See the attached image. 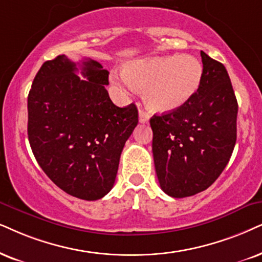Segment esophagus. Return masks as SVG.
Returning a JSON list of instances; mask_svg holds the SVG:
<instances>
[{
	"label": "esophagus",
	"mask_w": 262,
	"mask_h": 262,
	"mask_svg": "<svg viewBox=\"0 0 262 262\" xmlns=\"http://www.w3.org/2000/svg\"><path fill=\"white\" fill-rule=\"evenodd\" d=\"M148 120H150V115L146 111L139 110V121H140V123H147Z\"/></svg>",
	"instance_id": "1"
}]
</instances>
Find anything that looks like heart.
<instances>
[{
    "instance_id": "obj_1",
    "label": "heart",
    "mask_w": 262,
    "mask_h": 262,
    "mask_svg": "<svg viewBox=\"0 0 262 262\" xmlns=\"http://www.w3.org/2000/svg\"><path fill=\"white\" fill-rule=\"evenodd\" d=\"M203 66L190 54L132 60L112 79L127 92H144L148 108L169 112L181 107L200 88Z\"/></svg>"
}]
</instances>
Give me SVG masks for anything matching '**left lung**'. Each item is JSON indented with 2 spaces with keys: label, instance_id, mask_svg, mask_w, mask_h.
Returning <instances> with one entry per match:
<instances>
[{
  "label": "left lung",
  "instance_id": "8db88e82",
  "mask_svg": "<svg viewBox=\"0 0 262 262\" xmlns=\"http://www.w3.org/2000/svg\"><path fill=\"white\" fill-rule=\"evenodd\" d=\"M200 88L177 110L155 115L152 152L161 188L174 198L207 190L230 161L237 139L238 104L221 62L201 52Z\"/></svg>",
  "mask_w": 262,
  "mask_h": 262
}]
</instances>
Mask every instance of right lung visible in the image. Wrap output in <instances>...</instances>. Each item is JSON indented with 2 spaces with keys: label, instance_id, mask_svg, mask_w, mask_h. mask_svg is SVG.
<instances>
[{
  "label": "right lung",
  "instance_id": "add662e5",
  "mask_svg": "<svg viewBox=\"0 0 262 262\" xmlns=\"http://www.w3.org/2000/svg\"><path fill=\"white\" fill-rule=\"evenodd\" d=\"M79 68L85 80L75 72ZM100 62L65 55L46 61L28 97V137L39 167L66 193L100 200L114 187L125 141L138 124L134 104L116 106Z\"/></svg>",
  "mask_w": 262,
  "mask_h": 262
}]
</instances>
